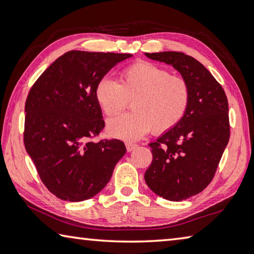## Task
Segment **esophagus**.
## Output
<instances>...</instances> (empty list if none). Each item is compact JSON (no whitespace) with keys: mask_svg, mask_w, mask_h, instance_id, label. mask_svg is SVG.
<instances>
[{"mask_svg":"<svg viewBox=\"0 0 254 254\" xmlns=\"http://www.w3.org/2000/svg\"><path fill=\"white\" fill-rule=\"evenodd\" d=\"M126 147H127V152H130V151H133V150H134L137 145L134 143H126Z\"/></svg>","mask_w":254,"mask_h":254,"instance_id":"34e87169","label":"esophagus"}]
</instances>
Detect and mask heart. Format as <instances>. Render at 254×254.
Segmentation results:
<instances>
[{"instance_id": "b5f03b06", "label": "heart", "mask_w": 254, "mask_h": 254, "mask_svg": "<svg viewBox=\"0 0 254 254\" xmlns=\"http://www.w3.org/2000/svg\"><path fill=\"white\" fill-rule=\"evenodd\" d=\"M120 83L110 78L98 80L94 91L97 105L106 117L122 112L132 100L133 112L111 120L110 136L135 141L153 130L160 134L170 131L186 114L190 89L179 76L149 62H137L120 72Z\"/></svg>"}]
</instances>
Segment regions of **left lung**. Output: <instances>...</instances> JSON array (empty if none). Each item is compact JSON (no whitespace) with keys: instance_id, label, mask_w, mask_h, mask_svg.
I'll list each match as a JSON object with an SVG mask.
<instances>
[{"instance_id":"left-lung-1","label":"left lung","mask_w":254,"mask_h":254,"mask_svg":"<svg viewBox=\"0 0 254 254\" xmlns=\"http://www.w3.org/2000/svg\"><path fill=\"white\" fill-rule=\"evenodd\" d=\"M144 55L173 66L190 89L184 119L149 143L152 162L144 174L154 194L180 201L212 182L230 139L229 103L222 86L195 58L177 51Z\"/></svg>"}]
</instances>
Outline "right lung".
<instances>
[{
    "instance_id": "add662e5",
    "label": "right lung",
    "mask_w": 254,
    "mask_h": 254,
    "mask_svg": "<svg viewBox=\"0 0 254 254\" xmlns=\"http://www.w3.org/2000/svg\"><path fill=\"white\" fill-rule=\"evenodd\" d=\"M130 54L71 50L56 59L30 89L24 145L42 183L58 198L81 201L110 182L127 152L120 140L91 139L105 127L95 86Z\"/></svg>"
}]
</instances>
